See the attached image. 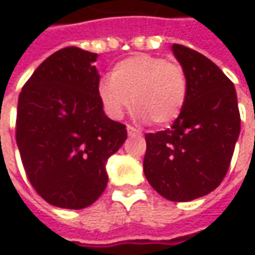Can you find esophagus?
Instances as JSON below:
<instances>
[{
    "mask_svg": "<svg viewBox=\"0 0 255 255\" xmlns=\"http://www.w3.org/2000/svg\"><path fill=\"white\" fill-rule=\"evenodd\" d=\"M126 129H128V134H129V136H140V134H142L140 130H137L136 128H133V126H130V125H128V128H126Z\"/></svg>",
    "mask_w": 255,
    "mask_h": 255,
    "instance_id": "obj_1",
    "label": "esophagus"
}]
</instances>
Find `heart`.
<instances>
[{
  "label": "heart",
  "instance_id": "obj_1",
  "mask_svg": "<svg viewBox=\"0 0 255 255\" xmlns=\"http://www.w3.org/2000/svg\"><path fill=\"white\" fill-rule=\"evenodd\" d=\"M105 112L121 119L133 106L142 119L167 126L180 118L187 101L189 81L177 62L149 54L132 55L115 65L98 85Z\"/></svg>",
  "mask_w": 255,
  "mask_h": 255
}]
</instances>
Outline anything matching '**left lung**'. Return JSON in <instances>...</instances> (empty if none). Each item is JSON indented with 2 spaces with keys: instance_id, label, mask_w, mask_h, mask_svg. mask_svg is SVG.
<instances>
[{
  "instance_id": "left-lung-1",
  "label": "left lung",
  "mask_w": 255,
  "mask_h": 255,
  "mask_svg": "<svg viewBox=\"0 0 255 255\" xmlns=\"http://www.w3.org/2000/svg\"><path fill=\"white\" fill-rule=\"evenodd\" d=\"M173 54L187 75V101L169 129L146 133L143 171L164 199L190 201L226 177L240 134V111L236 88L217 65L180 44H173Z\"/></svg>"
}]
</instances>
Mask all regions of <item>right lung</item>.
Wrapping results in <instances>:
<instances>
[{"instance_id": "right-lung-1", "label": "right lung", "mask_w": 255, "mask_h": 255, "mask_svg": "<svg viewBox=\"0 0 255 255\" xmlns=\"http://www.w3.org/2000/svg\"><path fill=\"white\" fill-rule=\"evenodd\" d=\"M98 55L66 46L48 56L18 98L15 137L25 174L49 204L79 210L108 184L106 162L128 137L99 93Z\"/></svg>"}]
</instances>
